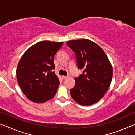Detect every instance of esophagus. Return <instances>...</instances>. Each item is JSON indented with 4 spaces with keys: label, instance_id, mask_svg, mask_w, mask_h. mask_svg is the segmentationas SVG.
<instances>
[{
    "label": "esophagus",
    "instance_id": "esophagus-1",
    "mask_svg": "<svg viewBox=\"0 0 135 135\" xmlns=\"http://www.w3.org/2000/svg\"><path fill=\"white\" fill-rule=\"evenodd\" d=\"M62 77V79H63L64 80H66V79H67L68 78V76H63Z\"/></svg>",
    "mask_w": 135,
    "mask_h": 135
}]
</instances>
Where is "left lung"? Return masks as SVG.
<instances>
[{
  "mask_svg": "<svg viewBox=\"0 0 135 135\" xmlns=\"http://www.w3.org/2000/svg\"><path fill=\"white\" fill-rule=\"evenodd\" d=\"M67 45L76 54L77 67L83 70L75 78L70 95L81 105H91L101 99L110 86L113 67L104 51L88 39L71 40Z\"/></svg>",
  "mask_w": 135,
  "mask_h": 135,
  "instance_id": "left-lung-1",
  "label": "left lung"
}]
</instances>
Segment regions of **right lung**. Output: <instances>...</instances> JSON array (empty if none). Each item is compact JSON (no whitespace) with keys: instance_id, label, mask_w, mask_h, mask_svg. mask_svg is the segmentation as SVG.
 Returning a JSON list of instances; mask_svg holds the SVG:
<instances>
[{"instance_id":"add662e5","label":"right lung","mask_w":135,"mask_h":135,"mask_svg":"<svg viewBox=\"0 0 135 135\" xmlns=\"http://www.w3.org/2000/svg\"><path fill=\"white\" fill-rule=\"evenodd\" d=\"M63 42L42 41L31 46L22 56L17 66V78L22 92L29 100L43 103L51 99L59 85L52 70L54 58Z\"/></svg>"}]
</instances>
